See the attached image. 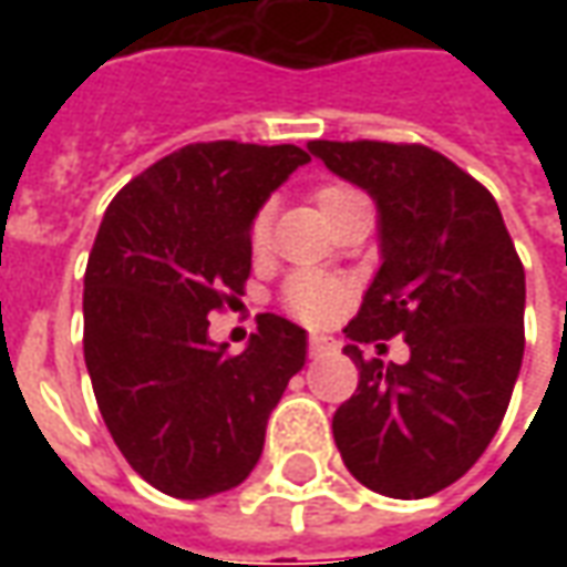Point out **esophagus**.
I'll return each instance as SVG.
<instances>
[{
	"label": "esophagus",
	"mask_w": 567,
	"mask_h": 567,
	"mask_svg": "<svg viewBox=\"0 0 567 567\" xmlns=\"http://www.w3.org/2000/svg\"><path fill=\"white\" fill-rule=\"evenodd\" d=\"M309 352H312V355H328V352H337V340L328 337V333H309Z\"/></svg>",
	"instance_id": "1"
}]
</instances>
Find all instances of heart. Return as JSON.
Instances as JSON below:
<instances>
[{
    "instance_id": "obj_1",
    "label": "heart",
    "mask_w": 567,
    "mask_h": 567,
    "mask_svg": "<svg viewBox=\"0 0 567 567\" xmlns=\"http://www.w3.org/2000/svg\"><path fill=\"white\" fill-rule=\"evenodd\" d=\"M312 199L321 215L331 218L333 212L343 209L346 203L358 197L343 185H319L312 190ZM267 246H270V212L260 209L248 224V251L260 258ZM346 297H349V282L337 276H321V272H297L285 285V307L307 324H328L337 316V309L346 303Z\"/></svg>"
}]
</instances>
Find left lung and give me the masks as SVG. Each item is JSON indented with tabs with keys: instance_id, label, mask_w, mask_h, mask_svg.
Returning a JSON list of instances; mask_svg holds the SVG:
<instances>
[{
	"instance_id": "8db88e82",
	"label": "left lung",
	"mask_w": 567,
	"mask_h": 567,
	"mask_svg": "<svg viewBox=\"0 0 567 567\" xmlns=\"http://www.w3.org/2000/svg\"><path fill=\"white\" fill-rule=\"evenodd\" d=\"M307 148L380 209L382 264L346 324L358 389L333 413L337 450L373 492L427 498L474 467L507 413L525 349L523 260L495 197L440 151L370 140ZM392 336L411 346L406 365L357 349Z\"/></svg>"
}]
</instances>
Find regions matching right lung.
Segmentation results:
<instances>
[{"label": "right lung", "mask_w": 567, "mask_h": 567, "mask_svg": "<svg viewBox=\"0 0 567 567\" xmlns=\"http://www.w3.org/2000/svg\"><path fill=\"white\" fill-rule=\"evenodd\" d=\"M309 154L194 142L117 190L84 270V361L109 434L173 498H209L258 464L307 331L264 312L239 355L209 340L251 272L248 224Z\"/></svg>", "instance_id": "add662e5"}]
</instances>
